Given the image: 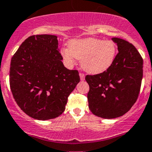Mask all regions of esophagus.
Masks as SVG:
<instances>
[{
	"instance_id": "34e87169",
	"label": "esophagus",
	"mask_w": 152,
	"mask_h": 152,
	"mask_svg": "<svg viewBox=\"0 0 152 152\" xmlns=\"http://www.w3.org/2000/svg\"><path fill=\"white\" fill-rule=\"evenodd\" d=\"M79 75H80V79H81V81H84V80H85V75H84V74H82V73H80L79 74Z\"/></svg>"
}]
</instances>
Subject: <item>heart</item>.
Returning <instances> with one entry per match:
<instances>
[{"mask_svg": "<svg viewBox=\"0 0 152 152\" xmlns=\"http://www.w3.org/2000/svg\"><path fill=\"white\" fill-rule=\"evenodd\" d=\"M116 53L117 47L112 40L90 37L71 40L68 48L61 50L67 64H74L75 59L80 60L84 71L92 75L101 74L110 68L115 61Z\"/></svg>", "mask_w": 152, "mask_h": 152, "instance_id": "b5f03b06", "label": "heart"}]
</instances>
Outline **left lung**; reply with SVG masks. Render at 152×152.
<instances>
[{
	"label": "left lung",
	"instance_id": "1",
	"mask_svg": "<svg viewBox=\"0 0 152 152\" xmlns=\"http://www.w3.org/2000/svg\"><path fill=\"white\" fill-rule=\"evenodd\" d=\"M118 53L110 68L87 75L91 112L102 118L113 119L127 113L137 99L143 77V59L135 46L126 40L112 38Z\"/></svg>",
	"mask_w": 152,
	"mask_h": 152
}]
</instances>
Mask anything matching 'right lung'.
<instances>
[{"mask_svg":"<svg viewBox=\"0 0 152 152\" xmlns=\"http://www.w3.org/2000/svg\"><path fill=\"white\" fill-rule=\"evenodd\" d=\"M57 36L36 35L26 39L12 56L10 87L18 106L39 120L64 113L69 95L80 81L78 71L62 62Z\"/></svg>","mask_w":152,"mask_h":152,"instance_id":"right-lung-1","label":"right lung"}]
</instances>
